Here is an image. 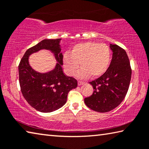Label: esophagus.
<instances>
[{
  "mask_svg": "<svg viewBox=\"0 0 149 149\" xmlns=\"http://www.w3.org/2000/svg\"><path fill=\"white\" fill-rule=\"evenodd\" d=\"M84 84H85V82L84 81H78V85H79V86H81V85Z\"/></svg>",
  "mask_w": 149,
  "mask_h": 149,
  "instance_id": "34e87169",
  "label": "esophagus"
}]
</instances>
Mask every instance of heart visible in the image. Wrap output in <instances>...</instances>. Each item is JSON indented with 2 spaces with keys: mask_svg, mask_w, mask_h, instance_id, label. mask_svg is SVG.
Segmentation results:
<instances>
[{
  "mask_svg": "<svg viewBox=\"0 0 149 149\" xmlns=\"http://www.w3.org/2000/svg\"><path fill=\"white\" fill-rule=\"evenodd\" d=\"M110 50L107 45L87 42L77 44L71 54L65 53L64 64L68 74L72 75L79 66L76 75L79 78L97 77L104 74L109 66Z\"/></svg>",
  "mask_w": 149,
  "mask_h": 149,
  "instance_id": "1",
  "label": "heart"
}]
</instances>
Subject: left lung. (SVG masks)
Masks as SVG:
<instances>
[{"instance_id":"obj_1","label":"left lung","mask_w":149,"mask_h":149,"mask_svg":"<svg viewBox=\"0 0 149 149\" xmlns=\"http://www.w3.org/2000/svg\"><path fill=\"white\" fill-rule=\"evenodd\" d=\"M112 51L110 64L104 74L89 82L93 87L91 96L85 98V104L99 112L114 109L124 99L129 89L132 68L125 50L117 45H110Z\"/></svg>"}]
</instances>
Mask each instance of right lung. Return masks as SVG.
<instances>
[{
    "label": "right lung",
    "mask_w": 149,
    "mask_h": 149,
    "mask_svg": "<svg viewBox=\"0 0 149 149\" xmlns=\"http://www.w3.org/2000/svg\"><path fill=\"white\" fill-rule=\"evenodd\" d=\"M60 41L61 39L42 40L26 50L18 65L22 95L30 106L41 112H51L63 107L70 91L77 86L75 78L63 72ZM42 49L50 50L57 62L55 68L47 73L36 72L29 63L30 55Z\"/></svg>",
    "instance_id": "1"
}]
</instances>
